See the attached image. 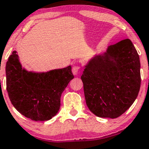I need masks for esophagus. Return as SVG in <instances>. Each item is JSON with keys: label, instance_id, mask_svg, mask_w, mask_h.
<instances>
[{"label": "esophagus", "instance_id": "1", "mask_svg": "<svg viewBox=\"0 0 149 149\" xmlns=\"http://www.w3.org/2000/svg\"><path fill=\"white\" fill-rule=\"evenodd\" d=\"M79 68L80 67L78 66H75L73 67V68H72V73H73V74L74 75V76H77L78 71H79Z\"/></svg>", "mask_w": 149, "mask_h": 149}]
</instances>
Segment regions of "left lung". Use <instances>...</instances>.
Returning a JSON list of instances; mask_svg holds the SVG:
<instances>
[{"instance_id": "left-lung-1", "label": "left lung", "mask_w": 149, "mask_h": 149, "mask_svg": "<svg viewBox=\"0 0 149 149\" xmlns=\"http://www.w3.org/2000/svg\"><path fill=\"white\" fill-rule=\"evenodd\" d=\"M139 56L129 39L109 46L85 66L86 104L99 117L117 118L134 103L141 86Z\"/></svg>"}]
</instances>
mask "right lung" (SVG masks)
Masks as SVG:
<instances>
[{"instance_id":"add662e5","label":"right lung","mask_w":149,"mask_h":149,"mask_svg":"<svg viewBox=\"0 0 149 149\" xmlns=\"http://www.w3.org/2000/svg\"><path fill=\"white\" fill-rule=\"evenodd\" d=\"M6 89L11 103L24 117L49 120L58 113L62 93L74 76L71 66L47 72L29 71L13 51L6 63Z\"/></svg>"}]
</instances>
